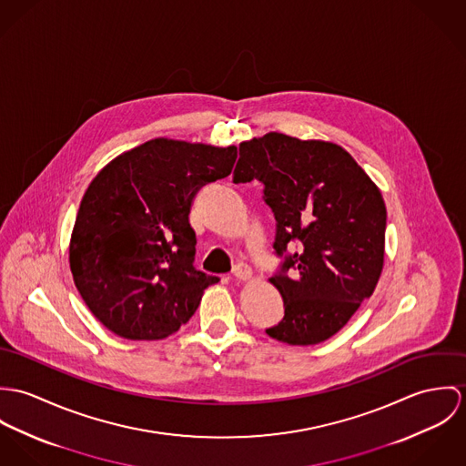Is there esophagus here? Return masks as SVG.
<instances>
[{"label": "esophagus", "instance_id": "34e87169", "mask_svg": "<svg viewBox=\"0 0 466 466\" xmlns=\"http://www.w3.org/2000/svg\"><path fill=\"white\" fill-rule=\"evenodd\" d=\"M232 277L238 279V280H248L252 277V269L248 264L245 262H239L234 266V271H232Z\"/></svg>", "mask_w": 466, "mask_h": 466}]
</instances>
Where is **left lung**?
Returning <instances> with one entry per match:
<instances>
[{"label": "left lung", "mask_w": 466, "mask_h": 466, "mask_svg": "<svg viewBox=\"0 0 466 466\" xmlns=\"http://www.w3.org/2000/svg\"><path fill=\"white\" fill-rule=\"evenodd\" d=\"M252 180L264 186L277 221L273 250L282 258L269 282L284 300V318L266 334L289 345L321 343L347 325L379 282L382 195L341 147L279 132L239 145L234 182Z\"/></svg>", "instance_id": "left-lung-1"}]
</instances>
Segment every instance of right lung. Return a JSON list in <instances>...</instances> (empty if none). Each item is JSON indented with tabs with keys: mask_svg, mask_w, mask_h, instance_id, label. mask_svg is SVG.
Segmentation results:
<instances>
[{
	"mask_svg": "<svg viewBox=\"0 0 466 466\" xmlns=\"http://www.w3.org/2000/svg\"><path fill=\"white\" fill-rule=\"evenodd\" d=\"M236 147L152 139L116 157L89 184L69 243L76 289L127 339H162L219 279L195 268L197 193L230 175Z\"/></svg>",
	"mask_w": 466,
	"mask_h": 466,
	"instance_id": "1",
	"label": "right lung"
}]
</instances>
